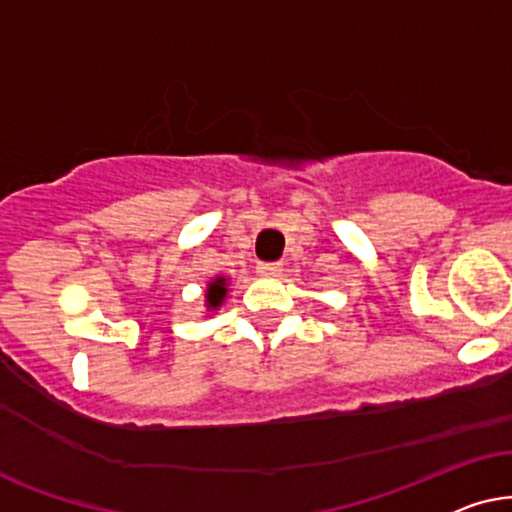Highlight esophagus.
Wrapping results in <instances>:
<instances>
[{
  "instance_id": "obj_1",
  "label": "esophagus",
  "mask_w": 512,
  "mask_h": 512,
  "mask_svg": "<svg viewBox=\"0 0 512 512\" xmlns=\"http://www.w3.org/2000/svg\"><path fill=\"white\" fill-rule=\"evenodd\" d=\"M283 271V264L281 262H260L257 264V274L262 276H276Z\"/></svg>"
}]
</instances>
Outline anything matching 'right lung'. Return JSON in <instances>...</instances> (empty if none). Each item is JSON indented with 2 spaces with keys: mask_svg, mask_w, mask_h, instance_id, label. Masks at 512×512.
Segmentation results:
<instances>
[{
  "mask_svg": "<svg viewBox=\"0 0 512 512\" xmlns=\"http://www.w3.org/2000/svg\"><path fill=\"white\" fill-rule=\"evenodd\" d=\"M224 295H227V281H224V278H215L208 288V306H213V309L220 306Z\"/></svg>",
  "mask_w": 512,
  "mask_h": 512,
  "instance_id": "add662e5",
  "label": "right lung"
}]
</instances>
